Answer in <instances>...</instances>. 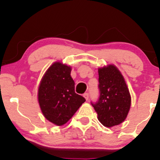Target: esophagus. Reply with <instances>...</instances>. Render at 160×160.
Listing matches in <instances>:
<instances>
[{
	"label": "esophagus",
	"mask_w": 160,
	"mask_h": 160,
	"mask_svg": "<svg viewBox=\"0 0 160 160\" xmlns=\"http://www.w3.org/2000/svg\"><path fill=\"white\" fill-rule=\"evenodd\" d=\"M83 97L86 98V101L89 100V93H85V94L83 95Z\"/></svg>",
	"instance_id": "34e87169"
}]
</instances>
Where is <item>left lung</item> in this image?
<instances>
[{"mask_svg": "<svg viewBox=\"0 0 160 160\" xmlns=\"http://www.w3.org/2000/svg\"><path fill=\"white\" fill-rule=\"evenodd\" d=\"M99 98L91 102L98 114V120L106 127L120 124L126 120L131 96L123 77L116 66L109 65L98 68Z\"/></svg>", "mask_w": 160, "mask_h": 160, "instance_id": "1", "label": "left lung"}]
</instances>
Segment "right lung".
<instances>
[{
    "mask_svg": "<svg viewBox=\"0 0 160 160\" xmlns=\"http://www.w3.org/2000/svg\"><path fill=\"white\" fill-rule=\"evenodd\" d=\"M71 68L62 62L53 63L46 71L38 88V102L47 120L62 126L76 113L86 99L77 94Z\"/></svg>",
    "mask_w": 160,
    "mask_h": 160,
    "instance_id": "add662e5",
    "label": "right lung"
}]
</instances>
